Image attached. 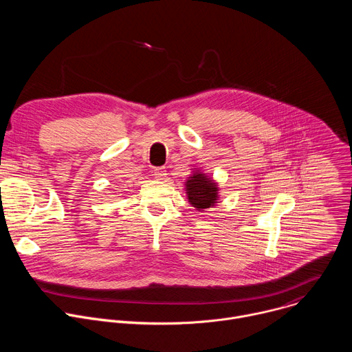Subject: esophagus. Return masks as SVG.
Instances as JSON below:
<instances>
[{"label":"esophagus","mask_w":352,"mask_h":352,"mask_svg":"<svg viewBox=\"0 0 352 352\" xmlns=\"http://www.w3.org/2000/svg\"><path fill=\"white\" fill-rule=\"evenodd\" d=\"M167 177V171L164 167H159L155 170V178L156 179H164Z\"/></svg>","instance_id":"1"}]
</instances>
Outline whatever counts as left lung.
Wrapping results in <instances>:
<instances>
[{
  "mask_svg": "<svg viewBox=\"0 0 352 352\" xmlns=\"http://www.w3.org/2000/svg\"><path fill=\"white\" fill-rule=\"evenodd\" d=\"M186 199L192 208L205 212L219 204L220 188L213 177L208 175L202 168H192V174L185 181Z\"/></svg>",
  "mask_w": 352,
  "mask_h": 352,
  "instance_id": "left-lung-1",
  "label": "left lung"
}]
</instances>
